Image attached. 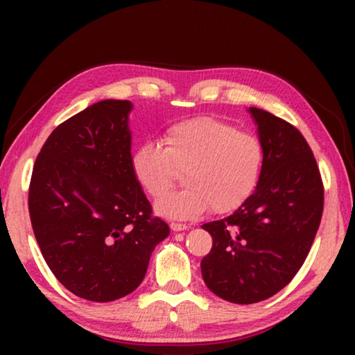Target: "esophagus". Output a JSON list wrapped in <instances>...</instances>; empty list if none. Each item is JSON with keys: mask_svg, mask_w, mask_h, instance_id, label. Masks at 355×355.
Here are the masks:
<instances>
[{"mask_svg": "<svg viewBox=\"0 0 355 355\" xmlns=\"http://www.w3.org/2000/svg\"><path fill=\"white\" fill-rule=\"evenodd\" d=\"M171 228L173 232H183V230H188V228H191V227L186 225V224H180V222H172Z\"/></svg>", "mask_w": 355, "mask_h": 355, "instance_id": "obj_1", "label": "esophagus"}]
</instances>
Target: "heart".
<instances>
[{
    "instance_id": "heart-1",
    "label": "heart",
    "mask_w": 355,
    "mask_h": 355,
    "mask_svg": "<svg viewBox=\"0 0 355 355\" xmlns=\"http://www.w3.org/2000/svg\"><path fill=\"white\" fill-rule=\"evenodd\" d=\"M164 147L146 142L131 156V171L153 199L166 196L183 172L186 188L156 203V211L188 219L207 211L227 214L255 194L264 169V147L257 136L214 117L171 125Z\"/></svg>"
}]
</instances>
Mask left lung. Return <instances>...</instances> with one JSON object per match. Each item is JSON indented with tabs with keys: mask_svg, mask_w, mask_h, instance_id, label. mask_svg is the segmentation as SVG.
Listing matches in <instances>:
<instances>
[{
	"mask_svg": "<svg viewBox=\"0 0 355 355\" xmlns=\"http://www.w3.org/2000/svg\"><path fill=\"white\" fill-rule=\"evenodd\" d=\"M264 147L255 194L235 213L203 224L213 248L200 263L207 286L233 304H255L293 280L320 228L324 186L316 159L294 125L249 107Z\"/></svg>",
	"mask_w": 355,
	"mask_h": 355,
	"instance_id": "left-lung-1",
	"label": "left lung"
}]
</instances>
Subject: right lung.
<instances>
[{"label": "right lung", "mask_w": 355, "mask_h": 355, "mask_svg": "<svg viewBox=\"0 0 355 355\" xmlns=\"http://www.w3.org/2000/svg\"><path fill=\"white\" fill-rule=\"evenodd\" d=\"M131 107L103 100L58 125L29 183V218L48 268L94 302L133 293L169 235L131 171Z\"/></svg>", "instance_id": "1"}]
</instances>
